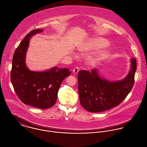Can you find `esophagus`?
<instances>
[{"label": "esophagus", "mask_w": 147, "mask_h": 147, "mask_svg": "<svg viewBox=\"0 0 147 147\" xmlns=\"http://www.w3.org/2000/svg\"><path fill=\"white\" fill-rule=\"evenodd\" d=\"M79 70H80V69H79V67H75V68L73 69V72L74 73V74H77V73H78Z\"/></svg>", "instance_id": "34e87169"}]
</instances>
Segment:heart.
<instances>
[{"label": "heart", "mask_w": 147, "mask_h": 147, "mask_svg": "<svg viewBox=\"0 0 147 147\" xmlns=\"http://www.w3.org/2000/svg\"><path fill=\"white\" fill-rule=\"evenodd\" d=\"M109 42L104 38H92L89 39L85 43L81 45L78 48V51L81 54H85L106 48L109 46ZM101 55V54H99L92 58L90 60V63L92 65L96 64L100 59Z\"/></svg>", "instance_id": "b5f03b06"}]
</instances>
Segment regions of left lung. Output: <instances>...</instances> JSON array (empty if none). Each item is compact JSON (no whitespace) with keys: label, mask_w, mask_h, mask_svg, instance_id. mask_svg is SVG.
<instances>
[{"label":"left lung","mask_w":147,"mask_h":147,"mask_svg":"<svg viewBox=\"0 0 147 147\" xmlns=\"http://www.w3.org/2000/svg\"><path fill=\"white\" fill-rule=\"evenodd\" d=\"M131 67L127 76L111 81L100 74L98 69L78 73V93L82 107L88 112H101L119 105L131 91L136 71V60L130 59Z\"/></svg>","instance_id":"obj_1"}]
</instances>
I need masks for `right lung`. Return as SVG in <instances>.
Wrapping results in <instances>:
<instances>
[{"label": "right lung", "mask_w": 147, "mask_h": 147, "mask_svg": "<svg viewBox=\"0 0 147 147\" xmlns=\"http://www.w3.org/2000/svg\"><path fill=\"white\" fill-rule=\"evenodd\" d=\"M43 31L33 30L26 35L15 50L12 62L11 81L14 90L24 104L46 109L56 102L59 88L71 71L57 66L44 71H32L26 63V53L31 37Z\"/></svg>", "instance_id": "add662e5"}]
</instances>
